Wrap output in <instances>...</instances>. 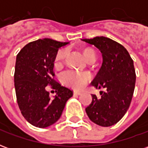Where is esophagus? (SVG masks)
<instances>
[{"label": "esophagus", "mask_w": 148, "mask_h": 148, "mask_svg": "<svg viewBox=\"0 0 148 148\" xmlns=\"http://www.w3.org/2000/svg\"><path fill=\"white\" fill-rule=\"evenodd\" d=\"M81 92L79 91H76V90H74V95H80Z\"/></svg>", "instance_id": "1"}]
</instances>
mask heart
<instances>
[{
  "label": "heart",
  "instance_id": "obj_1",
  "mask_svg": "<svg viewBox=\"0 0 148 148\" xmlns=\"http://www.w3.org/2000/svg\"><path fill=\"white\" fill-rule=\"evenodd\" d=\"M84 58H86L89 63H92L96 59V52L91 47H85L82 50ZM67 55L66 49L59 50L55 55L54 58V66L56 69H61L64 64L65 58ZM91 79V75L87 72H76V71H69L62 74L61 80L62 83L71 87L73 89L80 90L86 86L89 81Z\"/></svg>",
  "mask_w": 148,
  "mask_h": 148
}]
</instances>
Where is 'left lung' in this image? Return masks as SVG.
Returning <instances> with one entry per match:
<instances>
[{"label":"left lung","mask_w":148,"mask_h":148,"mask_svg":"<svg viewBox=\"0 0 148 148\" xmlns=\"http://www.w3.org/2000/svg\"><path fill=\"white\" fill-rule=\"evenodd\" d=\"M82 40L94 45L102 54V66L92 85L106 89L100 92V98L92 95V102L86 112L93 123L109 127L116 124L130 106L136 84L133 60L121 43L109 38L97 36Z\"/></svg>","instance_id":"obj_1"}]
</instances>
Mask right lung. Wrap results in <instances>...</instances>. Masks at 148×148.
Here are the masks:
<instances>
[{"mask_svg": "<svg viewBox=\"0 0 148 148\" xmlns=\"http://www.w3.org/2000/svg\"><path fill=\"white\" fill-rule=\"evenodd\" d=\"M51 39H38L27 43L18 53L14 85L16 101L26 121L37 127H47L60 118L73 90L55 79L54 58L58 49L67 44ZM51 85L57 93L51 99L46 91Z\"/></svg>", "mask_w": 148, "mask_h": 148, "instance_id": "obj_1", "label": "right lung"}]
</instances>
